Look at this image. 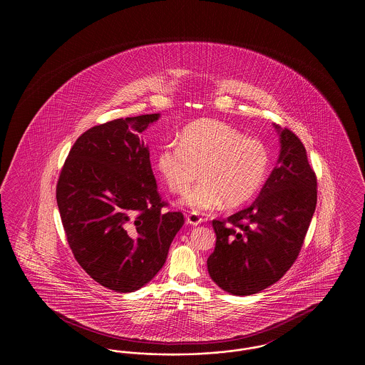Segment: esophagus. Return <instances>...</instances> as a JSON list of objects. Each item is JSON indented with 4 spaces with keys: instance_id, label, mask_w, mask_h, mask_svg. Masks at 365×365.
I'll return each mask as SVG.
<instances>
[{
    "instance_id": "obj_1",
    "label": "esophagus",
    "mask_w": 365,
    "mask_h": 365,
    "mask_svg": "<svg viewBox=\"0 0 365 365\" xmlns=\"http://www.w3.org/2000/svg\"><path fill=\"white\" fill-rule=\"evenodd\" d=\"M186 222L191 226H198L202 223V217H200L197 213H187L186 215Z\"/></svg>"
}]
</instances>
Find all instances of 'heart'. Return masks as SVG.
<instances>
[{"label":"heart","instance_id":"heart-1","mask_svg":"<svg viewBox=\"0 0 365 365\" xmlns=\"http://www.w3.org/2000/svg\"><path fill=\"white\" fill-rule=\"evenodd\" d=\"M180 142L163 145L156 156L157 171L168 190L183 194L198 175L202 180L183 198L195 212H210L225 202L235 208L260 191L269 170L267 146L238 128L215 119L186 125Z\"/></svg>","mask_w":365,"mask_h":365}]
</instances>
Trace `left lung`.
<instances>
[{
    "mask_svg": "<svg viewBox=\"0 0 365 365\" xmlns=\"http://www.w3.org/2000/svg\"><path fill=\"white\" fill-rule=\"evenodd\" d=\"M277 167L257 200L227 220H213L216 246L208 257L212 280L227 293L256 294L294 264L317 202V179L302 142L280 130Z\"/></svg>",
    "mask_w": 365,
    "mask_h": 365,
    "instance_id": "obj_1",
    "label": "left lung"
}]
</instances>
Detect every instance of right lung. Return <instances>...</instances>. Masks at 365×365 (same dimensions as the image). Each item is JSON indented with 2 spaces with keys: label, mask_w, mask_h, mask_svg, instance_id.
I'll list each match as a JSON object with an SVG mask.
<instances>
[{
  "label": "right lung",
  "mask_w": 365,
  "mask_h": 365,
  "mask_svg": "<svg viewBox=\"0 0 365 365\" xmlns=\"http://www.w3.org/2000/svg\"><path fill=\"white\" fill-rule=\"evenodd\" d=\"M158 113L94 125L75 140L56 198L75 260L101 286L135 292L156 277L185 223L157 191L139 139Z\"/></svg>",
  "instance_id": "1"
}]
</instances>
